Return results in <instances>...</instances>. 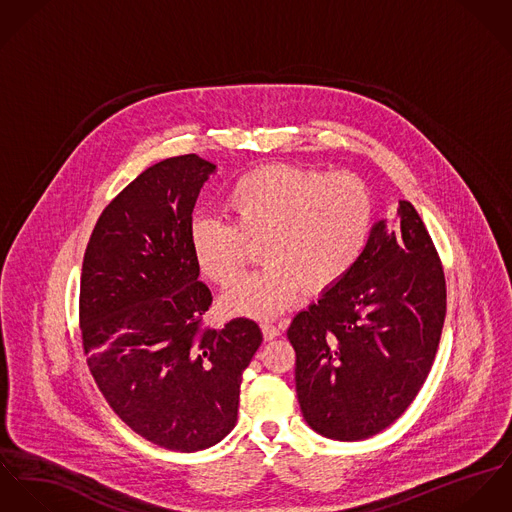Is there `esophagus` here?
<instances>
[{
    "instance_id": "obj_1",
    "label": "esophagus",
    "mask_w": 512,
    "mask_h": 512,
    "mask_svg": "<svg viewBox=\"0 0 512 512\" xmlns=\"http://www.w3.org/2000/svg\"><path fill=\"white\" fill-rule=\"evenodd\" d=\"M261 330H263V338L267 341L275 340V338L281 336V328H277L275 324H269V322H263Z\"/></svg>"
}]
</instances>
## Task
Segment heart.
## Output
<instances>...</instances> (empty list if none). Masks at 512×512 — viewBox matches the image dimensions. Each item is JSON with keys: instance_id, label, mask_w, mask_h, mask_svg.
<instances>
[{"instance_id": "obj_1", "label": "heart", "mask_w": 512, "mask_h": 512, "mask_svg": "<svg viewBox=\"0 0 512 512\" xmlns=\"http://www.w3.org/2000/svg\"><path fill=\"white\" fill-rule=\"evenodd\" d=\"M228 224L196 218L188 243L198 271L212 283H235L261 241L255 275L224 294L231 314L271 318L302 290L328 292L359 263L373 229V196L353 172L324 174L292 165L259 167L239 176L226 194Z\"/></svg>"}]
</instances>
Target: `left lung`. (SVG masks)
<instances>
[{
    "instance_id": "1",
    "label": "left lung",
    "mask_w": 512,
    "mask_h": 512,
    "mask_svg": "<svg viewBox=\"0 0 512 512\" xmlns=\"http://www.w3.org/2000/svg\"><path fill=\"white\" fill-rule=\"evenodd\" d=\"M446 318V279L414 206L381 220L355 269L286 332L296 351V395L308 426L332 440H365L422 389Z\"/></svg>"
}]
</instances>
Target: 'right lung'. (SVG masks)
Returning a JSON list of instances; mask_svg holds the SVG:
<instances>
[{
  "mask_svg": "<svg viewBox=\"0 0 512 512\" xmlns=\"http://www.w3.org/2000/svg\"><path fill=\"white\" fill-rule=\"evenodd\" d=\"M212 172L198 155L141 172L102 212L80 279V332L96 385L133 432L184 454L233 430L241 375L263 341L247 318L202 326L212 292L198 281L188 229Z\"/></svg>",
  "mask_w": 512,
  "mask_h": 512,
  "instance_id": "add662e5",
  "label": "right lung"
}]
</instances>
